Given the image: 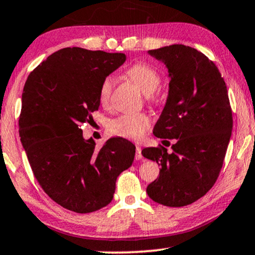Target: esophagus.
<instances>
[{"mask_svg":"<svg viewBox=\"0 0 255 255\" xmlns=\"http://www.w3.org/2000/svg\"><path fill=\"white\" fill-rule=\"evenodd\" d=\"M135 159L141 160L142 159V154H141V147L136 146V153H135Z\"/></svg>","mask_w":255,"mask_h":255,"instance_id":"1","label":"esophagus"}]
</instances>
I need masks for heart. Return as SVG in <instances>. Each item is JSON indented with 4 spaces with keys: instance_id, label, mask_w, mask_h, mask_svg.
Wrapping results in <instances>:
<instances>
[{
    "instance_id": "heart-1",
    "label": "heart",
    "mask_w": 255,
    "mask_h": 255,
    "mask_svg": "<svg viewBox=\"0 0 255 255\" xmlns=\"http://www.w3.org/2000/svg\"><path fill=\"white\" fill-rule=\"evenodd\" d=\"M126 76L146 94L147 101H154V92L161 85V75L154 67L147 63H135L126 72ZM112 90L113 80L106 77L99 88L100 104L104 107L109 106ZM149 127L150 120L146 114H125L112 120L108 129L115 136L138 141L143 137Z\"/></svg>"
}]
</instances>
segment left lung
I'll list each match as a JSON object with an SVG mask.
<instances>
[{
    "label": "left lung",
    "instance_id": "1",
    "mask_svg": "<svg viewBox=\"0 0 255 255\" xmlns=\"http://www.w3.org/2000/svg\"><path fill=\"white\" fill-rule=\"evenodd\" d=\"M148 54L166 64L170 79L153 133L175 142L172 153L165 147L142 149L161 167L147 194L157 204L182 207L202 198L221 170L233 128L227 87L213 61L194 48L172 44Z\"/></svg>",
    "mask_w": 255,
    "mask_h": 255
}]
</instances>
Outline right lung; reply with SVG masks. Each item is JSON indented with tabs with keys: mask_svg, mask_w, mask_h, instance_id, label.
I'll return each mask as SVG.
<instances>
[{
	"mask_svg": "<svg viewBox=\"0 0 255 255\" xmlns=\"http://www.w3.org/2000/svg\"><path fill=\"white\" fill-rule=\"evenodd\" d=\"M126 55L63 48L47 57L25 81L20 137L35 178L56 204L76 213L107 206L118 176L131 166L135 146L112 137L95 149L82 135L100 107L101 82L122 66Z\"/></svg>",
	"mask_w": 255,
	"mask_h": 255,
	"instance_id": "right-lung-1",
	"label": "right lung"
}]
</instances>
